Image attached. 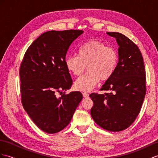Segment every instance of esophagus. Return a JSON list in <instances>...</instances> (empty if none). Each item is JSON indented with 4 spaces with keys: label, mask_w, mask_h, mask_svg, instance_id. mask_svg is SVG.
<instances>
[{
    "label": "esophagus",
    "mask_w": 158,
    "mask_h": 158,
    "mask_svg": "<svg viewBox=\"0 0 158 158\" xmlns=\"http://www.w3.org/2000/svg\"><path fill=\"white\" fill-rule=\"evenodd\" d=\"M83 97L85 98H89V94H87V93H85V92H83Z\"/></svg>",
    "instance_id": "34e87169"
}]
</instances>
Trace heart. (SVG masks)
<instances>
[{"instance_id":"heart-1","label":"heart","mask_w":158,"mask_h":158,"mask_svg":"<svg viewBox=\"0 0 158 158\" xmlns=\"http://www.w3.org/2000/svg\"><path fill=\"white\" fill-rule=\"evenodd\" d=\"M118 63V54L114 48L96 39L87 40L77 50V56L70 55L64 59L67 71L75 76H80L86 68L87 72L77 79V90L91 91L99 80L106 81L115 72Z\"/></svg>"}]
</instances>
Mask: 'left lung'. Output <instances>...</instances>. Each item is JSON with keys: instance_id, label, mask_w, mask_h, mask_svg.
Masks as SVG:
<instances>
[{"instance_id": "obj_1", "label": "left lung", "mask_w": 158, "mask_h": 158, "mask_svg": "<svg viewBox=\"0 0 158 158\" xmlns=\"http://www.w3.org/2000/svg\"><path fill=\"white\" fill-rule=\"evenodd\" d=\"M119 45V60L114 74L101 90L110 93L89 95L94 102L91 115L101 127L120 131L133 123L146 93L143 59L138 47L123 34L107 32Z\"/></svg>"}]
</instances>
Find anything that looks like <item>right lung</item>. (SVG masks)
<instances>
[{"instance_id":"1","label":"right lung","mask_w":158,"mask_h":158,"mask_svg":"<svg viewBox=\"0 0 158 158\" xmlns=\"http://www.w3.org/2000/svg\"><path fill=\"white\" fill-rule=\"evenodd\" d=\"M81 30L51 31L28 48L19 70L21 102L37 126L47 133L66 127L83 99L79 91L64 94L73 81L64 64L71 43ZM64 93L60 98L56 95Z\"/></svg>"}]
</instances>
